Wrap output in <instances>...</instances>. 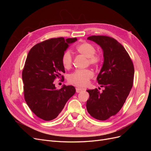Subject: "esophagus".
I'll return each mask as SVG.
<instances>
[{"mask_svg": "<svg viewBox=\"0 0 151 151\" xmlns=\"http://www.w3.org/2000/svg\"><path fill=\"white\" fill-rule=\"evenodd\" d=\"M83 90H84V89L77 88H76V92H77V93H81V91H83Z\"/></svg>", "mask_w": 151, "mask_h": 151, "instance_id": "esophagus-1", "label": "esophagus"}]
</instances>
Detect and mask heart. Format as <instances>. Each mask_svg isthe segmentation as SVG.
<instances>
[{
    "label": "heart",
    "instance_id": "obj_1",
    "mask_svg": "<svg viewBox=\"0 0 151 151\" xmlns=\"http://www.w3.org/2000/svg\"><path fill=\"white\" fill-rule=\"evenodd\" d=\"M79 53L88 57V63L94 66H98L101 62L102 57L99 54L96 53V48L94 45L88 42L82 43L76 48ZM62 63L65 68L68 69L72 66V57L70 52L67 50L62 57ZM93 72L90 69L77 70L71 74L68 77V81L72 84L77 86L84 87L88 85L90 79L93 77Z\"/></svg>",
    "mask_w": 151,
    "mask_h": 151
}]
</instances>
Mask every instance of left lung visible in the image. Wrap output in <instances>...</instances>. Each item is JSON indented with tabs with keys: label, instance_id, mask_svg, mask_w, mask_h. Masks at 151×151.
<instances>
[{
	"label": "left lung",
	"instance_id": "8db88e82",
	"mask_svg": "<svg viewBox=\"0 0 151 151\" xmlns=\"http://www.w3.org/2000/svg\"><path fill=\"white\" fill-rule=\"evenodd\" d=\"M88 40L99 45L103 50L104 62L97 81L104 89L87 90L89 98L86 108L91 116L106 120L115 115L122 108L133 86L134 67L125 48L113 38L91 36Z\"/></svg>",
	"mask_w": 151,
	"mask_h": 151
}]
</instances>
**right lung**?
Listing matches in <instances>:
<instances>
[{
    "label": "right lung",
    "instance_id": "1",
    "mask_svg": "<svg viewBox=\"0 0 151 151\" xmlns=\"http://www.w3.org/2000/svg\"><path fill=\"white\" fill-rule=\"evenodd\" d=\"M77 40L62 37L45 40L35 45L27 56L22 72L24 99L31 110L43 120L57 118L76 93L73 86L63 85L57 90L53 82L65 72L62 55Z\"/></svg>",
    "mask_w": 151,
    "mask_h": 151
}]
</instances>
